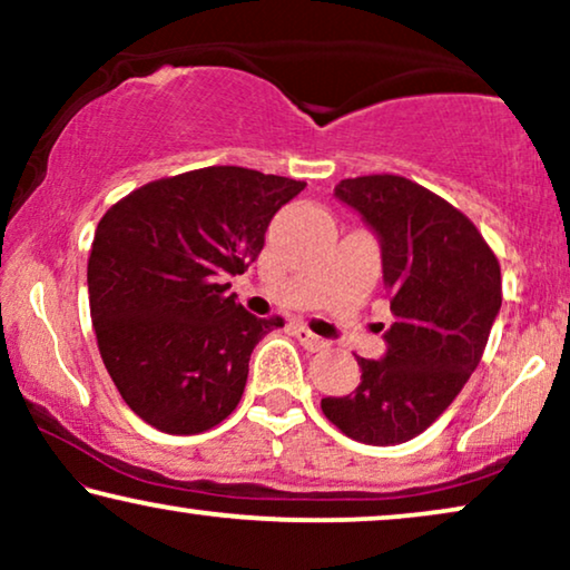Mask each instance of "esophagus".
<instances>
[{"mask_svg":"<svg viewBox=\"0 0 570 570\" xmlns=\"http://www.w3.org/2000/svg\"><path fill=\"white\" fill-rule=\"evenodd\" d=\"M295 337H298L301 345L311 350V353H318V350H324L326 345H330V342H326L324 337H318V334H314L308 330V326H303V324L295 326Z\"/></svg>","mask_w":570,"mask_h":570,"instance_id":"esophagus-1","label":"esophagus"}]
</instances>
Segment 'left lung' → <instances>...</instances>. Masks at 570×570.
I'll return each mask as SVG.
<instances>
[{"mask_svg": "<svg viewBox=\"0 0 570 570\" xmlns=\"http://www.w3.org/2000/svg\"><path fill=\"white\" fill-rule=\"evenodd\" d=\"M376 230L394 324L381 361L357 357L361 384L322 410L347 439L396 446L431 428L485 353L501 311V264L474 223L404 176L334 186Z\"/></svg>", "mask_w": 570, "mask_h": 570, "instance_id": "left-lung-1", "label": "left lung"}]
</instances>
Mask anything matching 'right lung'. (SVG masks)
<instances>
[{
	"instance_id": "obj_1",
	"label": "right lung",
	"mask_w": 570,
	"mask_h": 570,
	"mask_svg": "<svg viewBox=\"0 0 570 570\" xmlns=\"http://www.w3.org/2000/svg\"><path fill=\"white\" fill-rule=\"evenodd\" d=\"M303 181L238 166L158 178L100 217L88 259L90 318L108 376L147 425L205 433L238 407L248 357L285 322L228 293Z\"/></svg>"
}]
</instances>
